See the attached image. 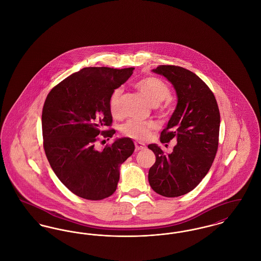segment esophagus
Returning a JSON list of instances; mask_svg holds the SVG:
<instances>
[{
  "instance_id": "34e87169",
  "label": "esophagus",
  "mask_w": 261,
  "mask_h": 261,
  "mask_svg": "<svg viewBox=\"0 0 261 261\" xmlns=\"http://www.w3.org/2000/svg\"><path fill=\"white\" fill-rule=\"evenodd\" d=\"M135 144H136V149H137V151L144 150V149L146 148V145H145L144 143H141V142H137V141Z\"/></svg>"
}]
</instances>
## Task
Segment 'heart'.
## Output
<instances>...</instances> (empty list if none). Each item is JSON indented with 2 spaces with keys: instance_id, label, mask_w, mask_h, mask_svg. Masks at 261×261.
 Instances as JSON below:
<instances>
[{
  "instance_id": "heart-1",
  "label": "heart",
  "mask_w": 261,
  "mask_h": 261,
  "mask_svg": "<svg viewBox=\"0 0 261 261\" xmlns=\"http://www.w3.org/2000/svg\"><path fill=\"white\" fill-rule=\"evenodd\" d=\"M136 88L146 98L153 107H160V113L165 114L168 109V100L171 97V90L168 84L161 79L156 76H148L140 80L136 83ZM122 95V88H116L109 98V109L113 116H118L120 114V98ZM165 101L164 102V101ZM165 105L159 107L162 102ZM161 106V105H160ZM155 124L152 122H138L128 121L123 127L124 136L137 139L144 140L150 136L151 132L155 128Z\"/></svg>"
}]
</instances>
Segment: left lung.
Here are the masks:
<instances>
[{
    "label": "left lung",
    "instance_id": "left-lung-1",
    "mask_svg": "<svg viewBox=\"0 0 261 261\" xmlns=\"http://www.w3.org/2000/svg\"><path fill=\"white\" fill-rule=\"evenodd\" d=\"M174 85L178 104L160 141H177L173 152L165 153L149 144L156 161L149 169L152 190L166 197L191 192L211 168L219 142L220 112L213 92L195 73L178 66L162 65L153 69Z\"/></svg>",
    "mask_w": 261,
    "mask_h": 261
}]
</instances>
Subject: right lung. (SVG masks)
I'll return each instance as SVG.
<instances>
[{"instance_id":"right-lung-1","label":"right lung","mask_w":261,"mask_h":261,"mask_svg":"<svg viewBox=\"0 0 261 261\" xmlns=\"http://www.w3.org/2000/svg\"><path fill=\"white\" fill-rule=\"evenodd\" d=\"M135 68H84L57 84L42 110L43 147L56 176L75 195L88 200L109 197L117 190L120 167L134 153L132 138L116 139L101 151L100 137L114 136L111 93ZM104 141V140H103Z\"/></svg>"}]
</instances>
